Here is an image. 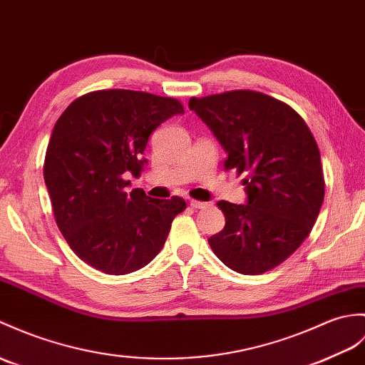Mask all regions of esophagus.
<instances>
[{
  "label": "esophagus",
  "instance_id": "obj_1",
  "mask_svg": "<svg viewBox=\"0 0 365 365\" xmlns=\"http://www.w3.org/2000/svg\"><path fill=\"white\" fill-rule=\"evenodd\" d=\"M190 205L192 207V208H196V210H205V208H208L210 207V203L208 202H202V200H190Z\"/></svg>",
  "mask_w": 365,
  "mask_h": 365
}]
</instances>
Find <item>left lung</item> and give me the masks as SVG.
Returning a JSON list of instances; mask_svg holds the SVG:
<instances>
[{"mask_svg":"<svg viewBox=\"0 0 365 365\" xmlns=\"http://www.w3.org/2000/svg\"><path fill=\"white\" fill-rule=\"evenodd\" d=\"M190 108L225 149V171L247 173V203L217 202L225 227L208 238L210 247L235 272H267L316 224L325 194L317 143L292 107L259 91L191 98Z\"/></svg>","mask_w":365,"mask_h":365,"instance_id":"left-lung-1","label":"left lung"}]
</instances>
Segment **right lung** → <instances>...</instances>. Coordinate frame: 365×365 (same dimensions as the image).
<instances>
[{
	"label": "right lung",
	"instance_id": "1",
	"mask_svg": "<svg viewBox=\"0 0 365 365\" xmlns=\"http://www.w3.org/2000/svg\"><path fill=\"white\" fill-rule=\"evenodd\" d=\"M180 101L133 90H99L78 98L58 118L43 177L58 230L87 264L108 275L135 272L162 250L180 197L127 192L124 174L140 175L150 133Z\"/></svg>",
	"mask_w": 365,
	"mask_h": 365
}]
</instances>
